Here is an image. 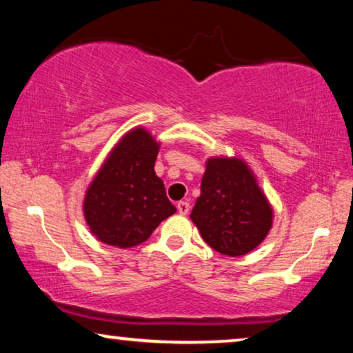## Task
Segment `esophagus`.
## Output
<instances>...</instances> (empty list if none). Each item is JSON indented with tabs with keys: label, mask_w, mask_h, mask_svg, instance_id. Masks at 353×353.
Returning <instances> with one entry per match:
<instances>
[{
	"label": "esophagus",
	"mask_w": 353,
	"mask_h": 353,
	"mask_svg": "<svg viewBox=\"0 0 353 353\" xmlns=\"http://www.w3.org/2000/svg\"><path fill=\"white\" fill-rule=\"evenodd\" d=\"M176 209H178V214L186 215L188 212H190V202H188V201H180L176 204Z\"/></svg>",
	"instance_id": "obj_1"
}]
</instances>
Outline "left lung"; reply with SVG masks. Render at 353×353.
Instances as JSON below:
<instances>
[{"label":"left lung","instance_id":"obj_1","mask_svg":"<svg viewBox=\"0 0 353 353\" xmlns=\"http://www.w3.org/2000/svg\"><path fill=\"white\" fill-rule=\"evenodd\" d=\"M273 212L239 159H210L191 220L202 239L223 255L250 252L272 228Z\"/></svg>","mask_w":353,"mask_h":353}]
</instances>
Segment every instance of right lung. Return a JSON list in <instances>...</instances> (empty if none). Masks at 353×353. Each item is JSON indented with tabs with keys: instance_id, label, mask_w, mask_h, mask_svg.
I'll return each mask as SVG.
<instances>
[{
	"instance_id": "obj_1",
	"label": "right lung",
	"mask_w": 353,
	"mask_h": 353,
	"mask_svg": "<svg viewBox=\"0 0 353 353\" xmlns=\"http://www.w3.org/2000/svg\"><path fill=\"white\" fill-rule=\"evenodd\" d=\"M157 151L151 134L137 128L110 152L85 197V219L99 241L133 248L176 212L154 172Z\"/></svg>"
}]
</instances>
